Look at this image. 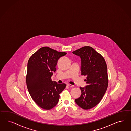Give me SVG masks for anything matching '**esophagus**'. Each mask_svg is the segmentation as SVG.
I'll use <instances>...</instances> for the list:
<instances>
[{"label":"esophagus","instance_id":"34e87169","mask_svg":"<svg viewBox=\"0 0 131 131\" xmlns=\"http://www.w3.org/2000/svg\"><path fill=\"white\" fill-rule=\"evenodd\" d=\"M67 85L69 87H74V85H72L70 84L69 83H67Z\"/></svg>","mask_w":131,"mask_h":131}]
</instances>
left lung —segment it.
<instances>
[{"mask_svg":"<svg viewBox=\"0 0 131 131\" xmlns=\"http://www.w3.org/2000/svg\"><path fill=\"white\" fill-rule=\"evenodd\" d=\"M73 53L81 58V74L87 76V84L80 87L81 96L75 102L82 109L89 110L99 104L107 90V65L104 57L91 47H83Z\"/></svg>","mask_w":131,"mask_h":131,"instance_id":"obj_1","label":"left lung"}]
</instances>
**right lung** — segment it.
Segmentation results:
<instances>
[{
	"label": "right lung",
	"mask_w": 131,
	"mask_h": 131,
	"mask_svg": "<svg viewBox=\"0 0 131 131\" xmlns=\"http://www.w3.org/2000/svg\"><path fill=\"white\" fill-rule=\"evenodd\" d=\"M65 52H59L48 47L40 48L31 55L27 63L26 82L30 95L44 110L52 109L58 103L65 83L58 84L51 77L56 70L57 61Z\"/></svg>",
	"instance_id": "add662e5"
}]
</instances>
